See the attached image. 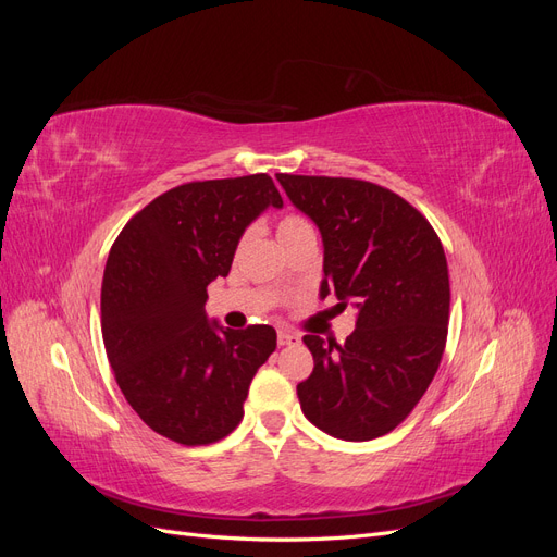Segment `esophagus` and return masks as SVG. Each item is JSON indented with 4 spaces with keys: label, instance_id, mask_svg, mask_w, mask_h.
I'll list each match as a JSON object with an SVG mask.
<instances>
[{
    "label": "esophagus",
    "instance_id": "obj_1",
    "mask_svg": "<svg viewBox=\"0 0 557 557\" xmlns=\"http://www.w3.org/2000/svg\"><path fill=\"white\" fill-rule=\"evenodd\" d=\"M299 344V334L290 330H278V346H295Z\"/></svg>",
    "mask_w": 557,
    "mask_h": 557
}]
</instances>
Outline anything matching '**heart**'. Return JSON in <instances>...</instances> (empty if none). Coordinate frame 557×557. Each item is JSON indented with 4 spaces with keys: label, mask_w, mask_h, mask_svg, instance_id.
Returning <instances> with one entry per match:
<instances>
[{
    "label": "heart",
    "mask_w": 557,
    "mask_h": 557,
    "mask_svg": "<svg viewBox=\"0 0 557 557\" xmlns=\"http://www.w3.org/2000/svg\"><path fill=\"white\" fill-rule=\"evenodd\" d=\"M305 234H313L311 223L307 221L305 215H297V213H288L283 215L278 221V239L281 244H288L297 237H305Z\"/></svg>",
    "instance_id": "1"
}]
</instances>
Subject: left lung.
<instances>
[{
	"label": "left lung",
	"instance_id": "8db88e82",
	"mask_svg": "<svg viewBox=\"0 0 557 557\" xmlns=\"http://www.w3.org/2000/svg\"><path fill=\"white\" fill-rule=\"evenodd\" d=\"M323 234L320 297L358 307L344 344L307 334L313 372L297 385L301 411L336 440L393 432L440 369L450 311L444 246L428 218L383 185L276 174Z\"/></svg>",
	"mask_w": 557,
	"mask_h": 557
}]
</instances>
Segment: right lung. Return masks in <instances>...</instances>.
Here are the masks:
<instances>
[{
  "instance_id": "add662e5",
  "label": "right lung",
  "mask_w": 557,
  "mask_h": 557,
  "mask_svg": "<svg viewBox=\"0 0 557 557\" xmlns=\"http://www.w3.org/2000/svg\"><path fill=\"white\" fill-rule=\"evenodd\" d=\"M283 207L272 176L176 185L132 215L102 281L107 358L129 407L183 446L221 442L244 418L276 330H223L205 313L207 285L227 276L244 230Z\"/></svg>"
}]
</instances>
